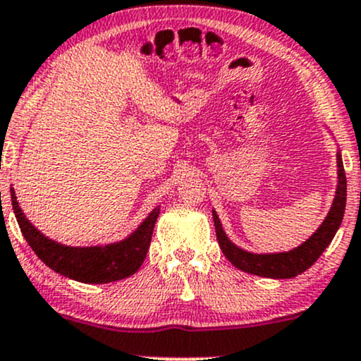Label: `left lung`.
Instances as JSON below:
<instances>
[{
    "instance_id": "left-lung-1",
    "label": "left lung",
    "mask_w": 361,
    "mask_h": 361,
    "mask_svg": "<svg viewBox=\"0 0 361 361\" xmlns=\"http://www.w3.org/2000/svg\"><path fill=\"white\" fill-rule=\"evenodd\" d=\"M338 185H336V196H334L333 206L329 209L328 216L324 218L323 224L317 228L314 235L311 238L299 245L298 248L290 250V252L281 253H250L247 250H241L231 243L230 238L224 233L221 221H219L216 211H213L216 236H218L219 248L223 250L224 257L231 262L236 269L243 270L247 274L258 275V277H269V279H292L295 275L306 272L314 262L323 255V252L331 243V240L336 235L338 228L343 221V214H345L346 207V176L345 167H343L341 154L338 152Z\"/></svg>"
}]
</instances>
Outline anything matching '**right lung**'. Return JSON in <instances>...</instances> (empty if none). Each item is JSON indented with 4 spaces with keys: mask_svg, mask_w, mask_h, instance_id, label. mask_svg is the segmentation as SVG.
I'll use <instances>...</instances> for the list:
<instances>
[{
    "mask_svg": "<svg viewBox=\"0 0 361 361\" xmlns=\"http://www.w3.org/2000/svg\"><path fill=\"white\" fill-rule=\"evenodd\" d=\"M10 194L21 235L28 241L37 257L54 272L82 283L116 282L137 272L145 260L155 221L160 214V206H157L128 238L116 243L104 245V247H66L42 235L25 218L16 201L15 189L11 188Z\"/></svg>",
    "mask_w": 361,
    "mask_h": 361,
    "instance_id": "1",
    "label": "right lung"
}]
</instances>
